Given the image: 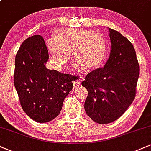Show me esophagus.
Instances as JSON below:
<instances>
[{
	"instance_id": "1",
	"label": "esophagus",
	"mask_w": 151,
	"mask_h": 151,
	"mask_svg": "<svg viewBox=\"0 0 151 151\" xmlns=\"http://www.w3.org/2000/svg\"><path fill=\"white\" fill-rule=\"evenodd\" d=\"M81 85V81H73V88L74 89H77V87H79V86Z\"/></svg>"
}]
</instances>
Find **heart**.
Listing matches in <instances>:
<instances>
[{
    "label": "heart",
    "mask_w": 151,
    "mask_h": 151,
    "mask_svg": "<svg viewBox=\"0 0 151 151\" xmlns=\"http://www.w3.org/2000/svg\"><path fill=\"white\" fill-rule=\"evenodd\" d=\"M50 54V62L61 70L70 62L72 52L74 68L81 72L82 69H93L99 66L106 53V41L100 35L84 29H60L57 36L46 40Z\"/></svg>",
    "instance_id": "heart-1"
}]
</instances>
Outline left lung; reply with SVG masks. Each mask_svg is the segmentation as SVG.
Here are the masks:
<instances>
[{
    "instance_id": "8db88e82",
    "label": "left lung",
    "mask_w": 151,
    "mask_h": 151,
    "mask_svg": "<svg viewBox=\"0 0 151 151\" xmlns=\"http://www.w3.org/2000/svg\"><path fill=\"white\" fill-rule=\"evenodd\" d=\"M109 32L111 50L106 63L81 83L88 91L86 113L101 124L117 120L127 110L135 99L140 72L132 43L118 31L109 28Z\"/></svg>"
}]
</instances>
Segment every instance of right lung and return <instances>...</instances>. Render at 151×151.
Returning <instances> with one entry per match:
<instances>
[{
    "instance_id": "right-lung-1",
    "label": "right lung",
    "mask_w": 151,
    "mask_h": 151,
    "mask_svg": "<svg viewBox=\"0 0 151 151\" xmlns=\"http://www.w3.org/2000/svg\"><path fill=\"white\" fill-rule=\"evenodd\" d=\"M49 54L39 35L22 43L15 56L14 84L20 104L32 120L46 123L60 114L66 96L73 88L75 77L48 70Z\"/></svg>"
}]
</instances>
